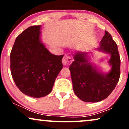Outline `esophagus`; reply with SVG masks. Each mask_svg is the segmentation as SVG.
Listing matches in <instances>:
<instances>
[{
  "instance_id": "34e87169",
  "label": "esophagus",
  "mask_w": 129,
  "mask_h": 129,
  "mask_svg": "<svg viewBox=\"0 0 129 129\" xmlns=\"http://www.w3.org/2000/svg\"><path fill=\"white\" fill-rule=\"evenodd\" d=\"M62 62L63 66H69V65L72 62V59H71V57H70L69 56L66 55L63 56L62 60Z\"/></svg>"
}]
</instances>
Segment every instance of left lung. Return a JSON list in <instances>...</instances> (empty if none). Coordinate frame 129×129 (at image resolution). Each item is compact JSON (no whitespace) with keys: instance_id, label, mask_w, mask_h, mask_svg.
<instances>
[{"instance_id":"8db88e82","label":"left lung","mask_w":129,"mask_h":129,"mask_svg":"<svg viewBox=\"0 0 129 129\" xmlns=\"http://www.w3.org/2000/svg\"><path fill=\"white\" fill-rule=\"evenodd\" d=\"M97 50L110 54L109 63L112 69L109 73L104 74L99 71L88 59L87 53L80 51L73 54L74 61L69 67L74 92L85 102L97 103L107 98L120 77L121 60L118 46L107 31Z\"/></svg>"}]
</instances>
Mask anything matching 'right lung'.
<instances>
[{
    "label": "right lung",
    "instance_id": "right-lung-1",
    "mask_svg": "<svg viewBox=\"0 0 129 129\" xmlns=\"http://www.w3.org/2000/svg\"><path fill=\"white\" fill-rule=\"evenodd\" d=\"M41 25L29 26L16 38L10 53L13 79L20 91L33 98L51 93L62 69L63 55L50 53L40 39Z\"/></svg>",
    "mask_w": 129,
    "mask_h": 129
}]
</instances>
